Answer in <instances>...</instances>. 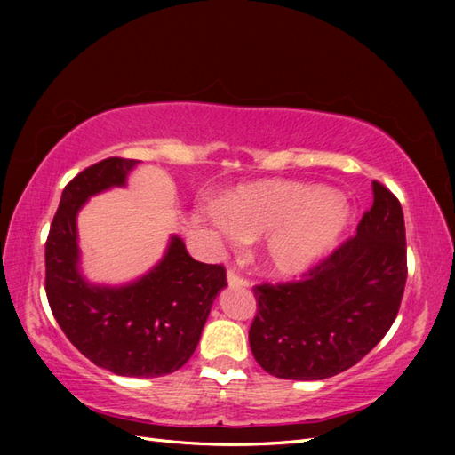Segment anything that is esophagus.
<instances>
[{
	"label": "esophagus",
	"mask_w": 455,
	"mask_h": 455,
	"mask_svg": "<svg viewBox=\"0 0 455 455\" xmlns=\"http://www.w3.org/2000/svg\"><path fill=\"white\" fill-rule=\"evenodd\" d=\"M227 283H228V287H248V279L243 277V275H238L235 269H228Z\"/></svg>",
	"instance_id": "obj_1"
}]
</instances>
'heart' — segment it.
I'll list each match as a JSON object with an SVG mask.
<instances>
[{
	"instance_id": "heart-1",
	"label": "heart",
	"mask_w": 455,
	"mask_h": 455,
	"mask_svg": "<svg viewBox=\"0 0 455 455\" xmlns=\"http://www.w3.org/2000/svg\"><path fill=\"white\" fill-rule=\"evenodd\" d=\"M211 227L228 243L259 238V259L274 275H297L318 262L350 225L344 197L289 180L244 183L211 205Z\"/></svg>"
}]
</instances>
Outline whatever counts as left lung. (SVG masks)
<instances>
[{"label":"left lung","mask_w":455,"mask_h":455,"mask_svg":"<svg viewBox=\"0 0 455 455\" xmlns=\"http://www.w3.org/2000/svg\"><path fill=\"white\" fill-rule=\"evenodd\" d=\"M407 283V236L399 199L373 181V205L354 238L301 282L254 287L250 347L269 375L318 381L350 370L397 318Z\"/></svg>","instance_id":"8db88e82"}]
</instances>
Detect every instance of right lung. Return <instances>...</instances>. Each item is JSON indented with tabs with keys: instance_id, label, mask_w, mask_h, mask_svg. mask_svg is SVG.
<instances>
[{
	"instance_id": "add662e5",
	"label": "right lung",
	"mask_w": 455,
	"mask_h": 455,
	"mask_svg": "<svg viewBox=\"0 0 455 455\" xmlns=\"http://www.w3.org/2000/svg\"><path fill=\"white\" fill-rule=\"evenodd\" d=\"M137 164L101 160L64 188L44 248L46 297L68 340L95 365L124 377H160L196 352L227 274L193 259L173 235L160 262L131 283L98 285L84 277L78 212L98 193L127 186Z\"/></svg>"
}]
</instances>
